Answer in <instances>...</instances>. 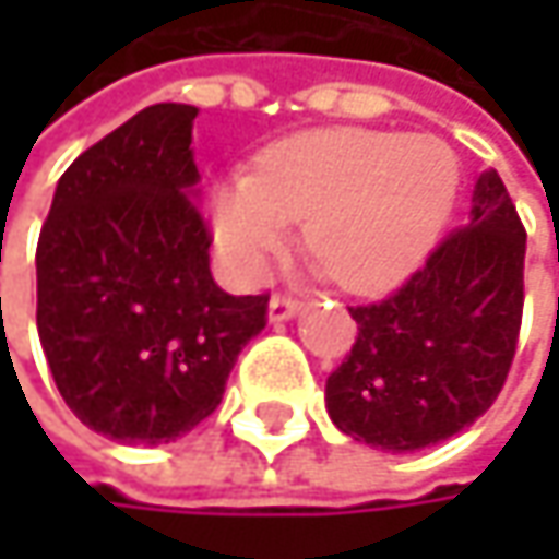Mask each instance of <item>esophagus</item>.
<instances>
[{
  "mask_svg": "<svg viewBox=\"0 0 559 559\" xmlns=\"http://www.w3.org/2000/svg\"><path fill=\"white\" fill-rule=\"evenodd\" d=\"M297 313H300V304L290 300V297H272V300H269V320H272V323L294 320Z\"/></svg>",
  "mask_w": 559,
  "mask_h": 559,
  "instance_id": "esophagus-1",
  "label": "esophagus"
}]
</instances>
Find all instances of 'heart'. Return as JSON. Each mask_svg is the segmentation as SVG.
I'll use <instances>...</instances> for the list:
<instances>
[{
	"label": "heart",
	"instance_id": "b5f03b06",
	"mask_svg": "<svg viewBox=\"0 0 559 559\" xmlns=\"http://www.w3.org/2000/svg\"><path fill=\"white\" fill-rule=\"evenodd\" d=\"M460 190V165L433 135L310 129L262 152L255 174H229L210 193V229L239 284L304 219V246L353 294H389L440 239Z\"/></svg>",
	"mask_w": 559,
	"mask_h": 559
}]
</instances>
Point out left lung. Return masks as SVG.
Wrapping results in <instances>:
<instances>
[{
  "label": "left lung",
  "instance_id": "8db88e82",
  "mask_svg": "<svg viewBox=\"0 0 559 559\" xmlns=\"http://www.w3.org/2000/svg\"><path fill=\"white\" fill-rule=\"evenodd\" d=\"M524 242L499 170H483L469 226L389 300L349 307L359 336L326 379L330 420L376 450L414 453L483 417L518 346Z\"/></svg>",
  "mask_w": 559,
  "mask_h": 559
}]
</instances>
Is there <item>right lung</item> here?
I'll use <instances>...</instances> for the list:
<instances>
[{"label":"right lung","mask_w":559,"mask_h":559,"mask_svg":"<svg viewBox=\"0 0 559 559\" xmlns=\"http://www.w3.org/2000/svg\"><path fill=\"white\" fill-rule=\"evenodd\" d=\"M197 106L135 112L60 174L38 239V336L67 407L119 443L158 447L210 417L265 294L210 275L197 210Z\"/></svg>","instance_id":"right-lung-1"}]
</instances>
